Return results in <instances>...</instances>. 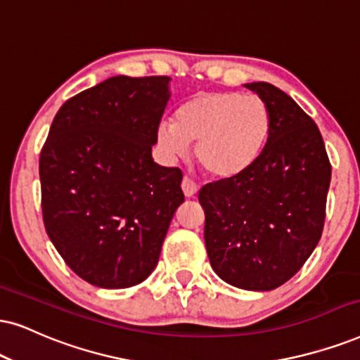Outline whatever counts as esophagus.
<instances>
[{
  "mask_svg": "<svg viewBox=\"0 0 360 360\" xmlns=\"http://www.w3.org/2000/svg\"><path fill=\"white\" fill-rule=\"evenodd\" d=\"M181 188H183V193H184L186 198H193V195L198 193V189H199L198 184H195L193 179H189V177H184Z\"/></svg>",
  "mask_w": 360,
  "mask_h": 360,
  "instance_id": "34e87169",
  "label": "esophagus"
}]
</instances>
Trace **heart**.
<instances>
[{"instance_id": "heart-1", "label": "heart", "mask_w": 360, "mask_h": 360, "mask_svg": "<svg viewBox=\"0 0 360 360\" xmlns=\"http://www.w3.org/2000/svg\"><path fill=\"white\" fill-rule=\"evenodd\" d=\"M271 133L267 104L234 91H209L176 109L174 121L162 120L156 138L167 159L184 158L194 143V156L209 176L231 179L248 171Z\"/></svg>"}]
</instances>
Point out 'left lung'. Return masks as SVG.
I'll return each mask as SVG.
<instances>
[{
    "label": "left lung",
    "instance_id": "1",
    "mask_svg": "<svg viewBox=\"0 0 360 360\" xmlns=\"http://www.w3.org/2000/svg\"><path fill=\"white\" fill-rule=\"evenodd\" d=\"M269 108L271 133L243 174L199 191L214 272L234 288L272 290L288 282L319 243L330 162L319 127L269 83L244 84Z\"/></svg>",
    "mask_w": 360,
    "mask_h": 360
}]
</instances>
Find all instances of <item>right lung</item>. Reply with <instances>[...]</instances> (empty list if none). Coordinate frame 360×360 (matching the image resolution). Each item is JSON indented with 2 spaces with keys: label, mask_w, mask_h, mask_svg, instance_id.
<instances>
[{
  "label": "right lung",
  "mask_w": 360,
  "mask_h": 360,
  "mask_svg": "<svg viewBox=\"0 0 360 360\" xmlns=\"http://www.w3.org/2000/svg\"><path fill=\"white\" fill-rule=\"evenodd\" d=\"M169 76H112L59 108L39 156L46 233L89 284L124 289L158 266L183 172L153 159Z\"/></svg>",
  "instance_id": "1"
}]
</instances>
